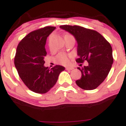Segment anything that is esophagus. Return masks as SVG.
<instances>
[{
  "label": "esophagus",
  "mask_w": 126,
  "mask_h": 126,
  "mask_svg": "<svg viewBox=\"0 0 126 126\" xmlns=\"http://www.w3.org/2000/svg\"><path fill=\"white\" fill-rule=\"evenodd\" d=\"M73 68H70V67H66V70H72Z\"/></svg>",
  "instance_id": "esophagus-1"
}]
</instances>
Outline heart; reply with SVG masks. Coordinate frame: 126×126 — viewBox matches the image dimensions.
<instances>
[{
    "label": "heart",
    "instance_id": "b5f03b06",
    "mask_svg": "<svg viewBox=\"0 0 126 126\" xmlns=\"http://www.w3.org/2000/svg\"><path fill=\"white\" fill-rule=\"evenodd\" d=\"M55 60L62 65H68L69 63V57L64 53H59L55 58Z\"/></svg>",
    "mask_w": 126,
    "mask_h": 126
}]
</instances>
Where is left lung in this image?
Masks as SVG:
<instances>
[{"instance_id": "left-lung-1", "label": "left lung", "mask_w": 126, "mask_h": 126, "mask_svg": "<svg viewBox=\"0 0 126 126\" xmlns=\"http://www.w3.org/2000/svg\"><path fill=\"white\" fill-rule=\"evenodd\" d=\"M72 34L77 41L76 62L83 63L87 61L88 65L77 68L82 73L76 84L85 90H94L104 82L109 74L113 62L112 48L106 39L97 31L79 25L60 26Z\"/></svg>"}]
</instances>
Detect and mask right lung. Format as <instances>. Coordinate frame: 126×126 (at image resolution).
Returning a JSON list of instances; mask_svg holds the SVG:
<instances>
[{
	"instance_id": "obj_1",
	"label": "right lung",
	"mask_w": 126,
	"mask_h": 126,
	"mask_svg": "<svg viewBox=\"0 0 126 126\" xmlns=\"http://www.w3.org/2000/svg\"><path fill=\"white\" fill-rule=\"evenodd\" d=\"M47 26L29 33L19 43L15 57V65L20 78L33 92L44 94L55 85L64 67L56 65L51 69L44 66L47 38L55 30Z\"/></svg>"
}]
</instances>
